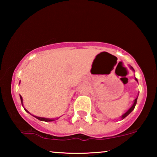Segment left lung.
<instances>
[{
	"label": "left lung",
	"instance_id": "1",
	"mask_svg": "<svg viewBox=\"0 0 157 157\" xmlns=\"http://www.w3.org/2000/svg\"><path fill=\"white\" fill-rule=\"evenodd\" d=\"M129 68H131V69H132V70L133 71H134V68H133V67H132V66H129ZM135 80H136V81H137V82H138V80H137V78H135ZM138 96H139V94H138ZM138 96H137V97H136V98H135V99H134V103H133V104L132 105V106H131V107H130V108H129V109H128V110H127V111H126V112H125V113H124L123 115H122V116H121V119H124V118H125V117H127V116H128V114H129V113H130L131 112H132V111L133 110H134V108H135V106H136V101H137V98H138Z\"/></svg>",
	"mask_w": 157,
	"mask_h": 157
}]
</instances>
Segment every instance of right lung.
<instances>
[{
    "instance_id": "add662e5",
    "label": "right lung",
    "mask_w": 157,
    "mask_h": 157,
    "mask_svg": "<svg viewBox=\"0 0 157 157\" xmlns=\"http://www.w3.org/2000/svg\"><path fill=\"white\" fill-rule=\"evenodd\" d=\"M21 83V81H20V82H19V83ZM20 98H21V104H22V106H23V98H22V96H21V95H20ZM23 108H24V107H23ZM24 109H25V111H26V112H28L29 113H30V114H31V113L29 112V111L27 110L26 109H25L24 108ZM32 115V114H31ZM33 116V117H34L35 118H36V119H38V120H40V121H46V122H49V121H56V120H57V119H59L60 117H59V118H55V119H49V118H44V117H36V116H34V115H32Z\"/></svg>"
}]
</instances>
